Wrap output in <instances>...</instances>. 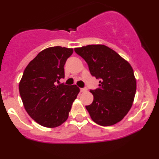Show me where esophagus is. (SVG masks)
Here are the masks:
<instances>
[{
  "label": "esophagus",
  "instance_id": "34e87169",
  "mask_svg": "<svg viewBox=\"0 0 159 159\" xmlns=\"http://www.w3.org/2000/svg\"><path fill=\"white\" fill-rule=\"evenodd\" d=\"M86 90H87L86 88H80V92H82V93L85 92Z\"/></svg>",
  "mask_w": 159,
  "mask_h": 159
}]
</instances>
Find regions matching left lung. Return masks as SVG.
Masks as SVG:
<instances>
[{"mask_svg": "<svg viewBox=\"0 0 159 159\" xmlns=\"http://www.w3.org/2000/svg\"><path fill=\"white\" fill-rule=\"evenodd\" d=\"M75 51L88 65L90 74L99 81V88L90 92L92 104L85 108L91 119L101 126L122 120L133 103L136 79L129 63L104 45H88Z\"/></svg>", "mask_w": 159, "mask_h": 159, "instance_id": "obj_1", "label": "left lung"}]
</instances>
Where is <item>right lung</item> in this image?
Returning a JSON list of instances; mask_svg holds the SVG:
<instances>
[{"mask_svg":"<svg viewBox=\"0 0 159 159\" xmlns=\"http://www.w3.org/2000/svg\"><path fill=\"white\" fill-rule=\"evenodd\" d=\"M73 48L50 47L40 51L24 71L19 93L27 114L39 125L54 128L69 117L80 88L60 84L64 77V64Z\"/></svg>","mask_w":159,"mask_h":159,"instance_id":"obj_1","label":"right lung"}]
</instances>
